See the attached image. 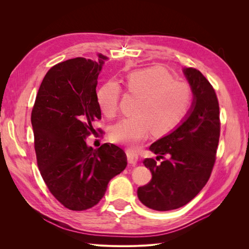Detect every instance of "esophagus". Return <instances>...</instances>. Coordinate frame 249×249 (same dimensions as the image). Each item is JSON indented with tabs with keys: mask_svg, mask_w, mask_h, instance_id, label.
I'll list each match as a JSON object with an SVG mask.
<instances>
[{
	"mask_svg": "<svg viewBox=\"0 0 249 249\" xmlns=\"http://www.w3.org/2000/svg\"><path fill=\"white\" fill-rule=\"evenodd\" d=\"M126 156H127V162L132 165H135L138 161V155L136 153H134L133 150L127 149L126 150Z\"/></svg>",
	"mask_w": 249,
	"mask_h": 249,
	"instance_id": "obj_1",
	"label": "esophagus"
}]
</instances>
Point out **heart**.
Returning <instances> with one entry per match:
<instances>
[{"label":"heart","instance_id":"1","mask_svg":"<svg viewBox=\"0 0 249 249\" xmlns=\"http://www.w3.org/2000/svg\"><path fill=\"white\" fill-rule=\"evenodd\" d=\"M129 92L139 95L135 115L120 120L111 130L112 140L136 147L150 133L157 137L168 135L183 123L190 111L193 94L185 82L173 80L162 66L134 71L125 78ZM122 88L115 81H108L96 91V102L107 116H114L118 109Z\"/></svg>","mask_w":249,"mask_h":249}]
</instances>
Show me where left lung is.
I'll return each mask as SVG.
<instances>
[{
    "mask_svg": "<svg viewBox=\"0 0 249 249\" xmlns=\"http://www.w3.org/2000/svg\"><path fill=\"white\" fill-rule=\"evenodd\" d=\"M184 73L194 95L191 110L177 130L149 146L157 160L163 161H143L152 179L138 188L137 195L143 205L156 211L178 209L192 200L206 186L216 160L220 136L216 92L196 69H184Z\"/></svg>",
    "mask_w": 249,
    "mask_h": 249,
    "instance_id": "1",
    "label": "left lung"
}]
</instances>
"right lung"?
Wrapping results in <instances>:
<instances>
[{"label":"right lung","instance_id":"right-lung-1","mask_svg":"<svg viewBox=\"0 0 249 249\" xmlns=\"http://www.w3.org/2000/svg\"><path fill=\"white\" fill-rule=\"evenodd\" d=\"M106 59L99 54V62L78 57L53 66L32 109L37 166L50 192L72 211L99 203L127 164L120 147L104 143L93 149L85 141L102 117L95 89Z\"/></svg>","mask_w":249,"mask_h":249}]
</instances>
